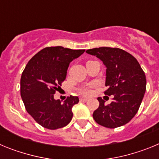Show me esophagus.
Returning a JSON list of instances; mask_svg holds the SVG:
<instances>
[{"label":"esophagus","instance_id":"1","mask_svg":"<svg viewBox=\"0 0 159 159\" xmlns=\"http://www.w3.org/2000/svg\"><path fill=\"white\" fill-rule=\"evenodd\" d=\"M88 100V98L87 97H80V101H83V102H86V101Z\"/></svg>","mask_w":159,"mask_h":159}]
</instances>
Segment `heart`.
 Instances as JSON below:
<instances>
[{"label": "heart", "instance_id": "heart-1", "mask_svg": "<svg viewBox=\"0 0 159 159\" xmlns=\"http://www.w3.org/2000/svg\"><path fill=\"white\" fill-rule=\"evenodd\" d=\"M80 92L82 94H84V95H89L91 93V91L88 88H84L83 89L80 90Z\"/></svg>", "mask_w": 159, "mask_h": 159}]
</instances>
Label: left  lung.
Returning a JSON list of instances; mask_svg holds the SVG:
<instances>
[{
  "mask_svg": "<svg viewBox=\"0 0 159 159\" xmlns=\"http://www.w3.org/2000/svg\"><path fill=\"white\" fill-rule=\"evenodd\" d=\"M86 52L106 66L107 90L104 94L114 95L109 105L98 98L99 106L93 112L95 121L107 128L127 124L139 111L146 92L147 80L139 63L130 53L117 48H95Z\"/></svg>",
  "mask_w": 159,
  "mask_h": 159,
  "instance_id": "1",
  "label": "left lung"
}]
</instances>
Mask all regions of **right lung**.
I'll list each match as a JSON object with an SVG mask.
<instances>
[{"mask_svg":"<svg viewBox=\"0 0 159 159\" xmlns=\"http://www.w3.org/2000/svg\"><path fill=\"white\" fill-rule=\"evenodd\" d=\"M61 46L40 50L27 64L20 78V95L28 113L42 127L50 130L67 126L72 119V107L77 96L61 102L54 99L66 79L70 63L84 52Z\"/></svg>","mask_w":159,"mask_h":159,"instance_id":"right-lung-1","label":"right lung"}]
</instances>
